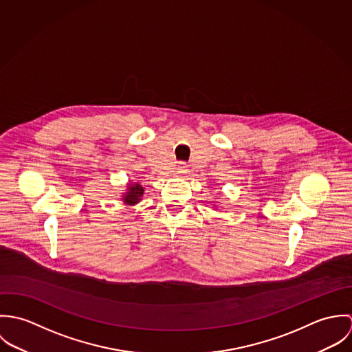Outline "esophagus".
<instances>
[{
    "label": "esophagus",
    "mask_w": 352,
    "mask_h": 352,
    "mask_svg": "<svg viewBox=\"0 0 352 352\" xmlns=\"http://www.w3.org/2000/svg\"><path fill=\"white\" fill-rule=\"evenodd\" d=\"M177 173H179V175L187 173V164H186V162H179V165H177Z\"/></svg>",
    "instance_id": "1"
}]
</instances>
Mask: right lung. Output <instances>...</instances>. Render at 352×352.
I'll use <instances>...</instances> for the list:
<instances>
[{"instance_id": "1", "label": "right lung", "mask_w": 352, "mask_h": 352, "mask_svg": "<svg viewBox=\"0 0 352 352\" xmlns=\"http://www.w3.org/2000/svg\"><path fill=\"white\" fill-rule=\"evenodd\" d=\"M144 195V188L140 184L135 186H129V192L123 198V201L127 204H135L141 201V197Z\"/></svg>"}]
</instances>
